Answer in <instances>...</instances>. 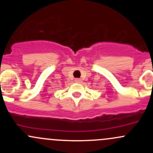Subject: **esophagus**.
Returning <instances> with one entry per match:
<instances>
[{
    "instance_id": "obj_1",
    "label": "esophagus",
    "mask_w": 153,
    "mask_h": 153,
    "mask_svg": "<svg viewBox=\"0 0 153 153\" xmlns=\"http://www.w3.org/2000/svg\"><path fill=\"white\" fill-rule=\"evenodd\" d=\"M81 79H80V78H76V79H75V83H78V84H79V83H81Z\"/></svg>"
}]
</instances>
